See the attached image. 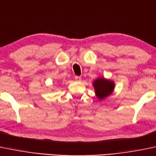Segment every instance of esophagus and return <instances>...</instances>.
I'll return each mask as SVG.
<instances>
[{"instance_id": "34e87169", "label": "esophagus", "mask_w": 156, "mask_h": 156, "mask_svg": "<svg viewBox=\"0 0 156 156\" xmlns=\"http://www.w3.org/2000/svg\"><path fill=\"white\" fill-rule=\"evenodd\" d=\"M75 80H76V81H77V82H80V81H81L82 78H81V76H75Z\"/></svg>"}]
</instances>
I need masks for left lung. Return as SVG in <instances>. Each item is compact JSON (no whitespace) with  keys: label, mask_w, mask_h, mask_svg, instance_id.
Listing matches in <instances>:
<instances>
[{"label":"left lung","mask_w":156,"mask_h":156,"mask_svg":"<svg viewBox=\"0 0 156 156\" xmlns=\"http://www.w3.org/2000/svg\"><path fill=\"white\" fill-rule=\"evenodd\" d=\"M96 94L100 99L108 97L113 92L114 88V83L103 78L98 79L94 83Z\"/></svg>","instance_id":"obj_1"}]
</instances>
